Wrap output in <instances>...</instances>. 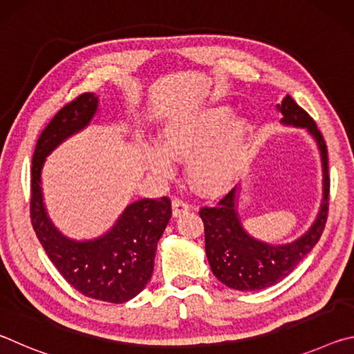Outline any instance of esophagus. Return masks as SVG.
<instances>
[{
	"label": "esophagus",
	"mask_w": 354,
	"mask_h": 354,
	"mask_svg": "<svg viewBox=\"0 0 354 354\" xmlns=\"http://www.w3.org/2000/svg\"><path fill=\"white\" fill-rule=\"evenodd\" d=\"M187 211H189L187 203H184L183 200H173V203H171V214H173V217H175V218L181 217V215L185 214Z\"/></svg>",
	"instance_id": "obj_1"
}]
</instances>
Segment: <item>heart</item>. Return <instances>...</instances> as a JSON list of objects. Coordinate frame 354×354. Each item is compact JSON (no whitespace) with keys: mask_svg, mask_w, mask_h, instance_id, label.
<instances>
[{"mask_svg":"<svg viewBox=\"0 0 354 354\" xmlns=\"http://www.w3.org/2000/svg\"><path fill=\"white\" fill-rule=\"evenodd\" d=\"M232 107L205 104L167 120L160 128V145L145 153L148 170L160 179L173 175V160L185 159V176L203 195L231 190L243 170L251 122L232 117Z\"/></svg>","mask_w":354,"mask_h":354,"instance_id":"obj_1","label":"heart"}]
</instances>
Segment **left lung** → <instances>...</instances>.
I'll return each mask as SVG.
<instances>
[{"mask_svg": "<svg viewBox=\"0 0 354 354\" xmlns=\"http://www.w3.org/2000/svg\"><path fill=\"white\" fill-rule=\"evenodd\" d=\"M277 111L284 127L301 128L314 140L322 165V200L313 223L301 236L286 243H268L245 230L239 211L242 184L232 189L215 207H203L206 256L215 278L234 290H261L279 283L315 247L326 223L329 176L325 140L314 120L286 95Z\"/></svg>", "mask_w": 354, "mask_h": 354, "instance_id": "left-lung-1", "label": "left lung"}]
</instances>
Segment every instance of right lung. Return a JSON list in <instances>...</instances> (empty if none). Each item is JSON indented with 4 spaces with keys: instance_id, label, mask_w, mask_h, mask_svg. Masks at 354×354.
<instances>
[{
    "instance_id": "right-lung-1",
    "label": "right lung",
    "mask_w": 354,
    "mask_h": 354,
    "mask_svg": "<svg viewBox=\"0 0 354 354\" xmlns=\"http://www.w3.org/2000/svg\"><path fill=\"white\" fill-rule=\"evenodd\" d=\"M98 111V95L84 93L64 106L41 133L32 156L31 218L40 245L68 284L88 298L124 303L139 295L151 278L156 248L171 217L170 200L131 203L103 234L77 241L51 220L41 187L48 156L91 127Z\"/></svg>"
}]
</instances>
